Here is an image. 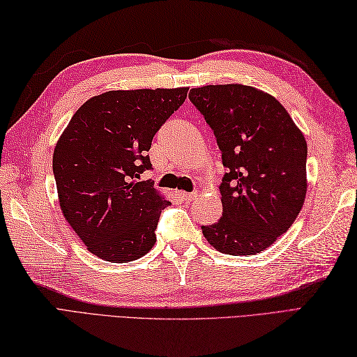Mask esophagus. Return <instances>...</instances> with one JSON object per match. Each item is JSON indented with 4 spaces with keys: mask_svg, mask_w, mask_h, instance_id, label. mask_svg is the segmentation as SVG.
Masks as SVG:
<instances>
[{
    "mask_svg": "<svg viewBox=\"0 0 357 357\" xmlns=\"http://www.w3.org/2000/svg\"><path fill=\"white\" fill-rule=\"evenodd\" d=\"M181 199H185V202H190V199H194L197 197V192H180Z\"/></svg>",
    "mask_w": 357,
    "mask_h": 357,
    "instance_id": "esophagus-1",
    "label": "esophagus"
}]
</instances>
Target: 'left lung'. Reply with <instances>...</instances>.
<instances>
[{"label": "left lung", "instance_id": "8db88e82", "mask_svg": "<svg viewBox=\"0 0 357 357\" xmlns=\"http://www.w3.org/2000/svg\"><path fill=\"white\" fill-rule=\"evenodd\" d=\"M189 100L221 150L222 216L203 225L225 255L266 250L297 218L306 197L307 144L289 113L269 93L244 84L190 89Z\"/></svg>", "mask_w": 357, "mask_h": 357}]
</instances>
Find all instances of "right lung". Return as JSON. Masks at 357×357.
<instances>
[{
	"label": "right lung",
	"mask_w": 357,
	"mask_h": 357,
	"mask_svg": "<svg viewBox=\"0 0 357 357\" xmlns=\"http://www.w3.org/2000/svg\"><path fill=\"white\" fill-rule=\"evenodd\" d=\"M188 97V88L110 91L86 101L53 155L65 220L92 255L124 264L149 253L171 203L141 180L151 169L154 135Z\"/></svg>",
	"instance_id": "right-lung-1"
}]
</instances>
